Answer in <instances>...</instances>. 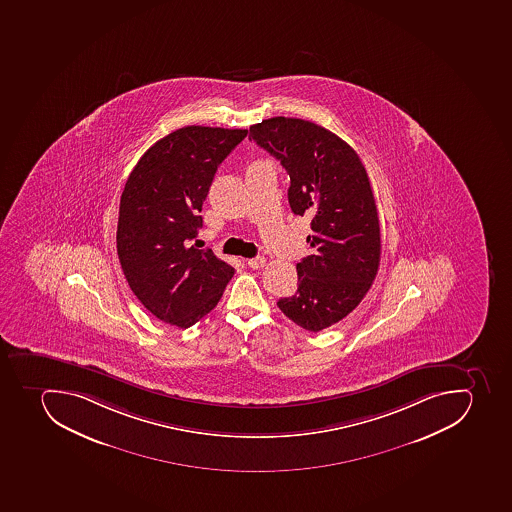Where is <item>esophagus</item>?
Segmentation results:
<instances>
[{
  "mask_svg": "<svg viewBox=\"0 0 512 512\" xmlns=\"http://www.w3.org/2000/svg\"><path fill=\"white\" fill-rule=\"evenodd\" d=\"M246 264H248L251 269H261V267L266 266V258H262V256H256V258L248 259Z\"/></svg>",
  "mask_w": 512,
  "mask_h": 512,
  "instance_id": "1",
  "label": "esophagus"
}]
</instances>
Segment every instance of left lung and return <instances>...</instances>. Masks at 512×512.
Here are the masks:
<instances>
[{"instance_id":"obj_1","label":"left lung","mask_w":512,"mask_h":512,"mask_svg":"<svg viewBox=\"0 0 512 512\" xmlns=\"http://www.w3.org/2000/svg\"><path fill=\"white\" fill-rule=\"evenodd\" d=\"M290 177L293 214L311 217L313 253L297 264L298 290L277 301L306 331L319 332L352 313L370 290L381 259L378 209L360 157L329 129L275 116L250 128Z\"/></svg>"}]
</instances>
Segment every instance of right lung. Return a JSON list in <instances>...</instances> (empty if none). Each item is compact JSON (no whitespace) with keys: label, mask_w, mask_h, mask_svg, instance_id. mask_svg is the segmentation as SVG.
Segmentation results:
<instances>
[{"label":"right lung","mask_w":512,"mask_h":512,"mask_svg":"<svg viewBox=\"0 0 512 512\" xmlns=\"http://www.w3.org/2000/svg\"><path fill=\"white\" fill-rule=\"evenodd\" d=\"M248 129L185 126L139 159L121 194L116 251L134 295L173 326L198 323L219 303L235 274L212 250L191 241L202 227L215 172Z\"/></svg>","instance_id":"obj_1"}]
</instances>
